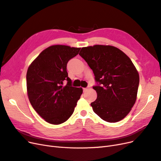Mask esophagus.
<instances>
[{
  "instance_id": "34e87169",
  "label": "esophagus",
  "mask_w": 161,
  "mask_h": 161,
  "mask_svg": "<svg viewBox=\"0 0 161 161\" xmlns=\"http://www.w3.org/2000/svg\"><path fill=\"white\" fill-rule=\"evenodd\" d=\"M89 89H90V87L88 86V87H86V88H83V91H86Z\"/></svg>"
}]
</instances>
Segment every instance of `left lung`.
Instances as JSON below:
<instances>
[{
    "label": "left lung",
    "instance_id": "left-lung-1",
    "mask_svg": "<svg viewBox=\"0 0 161 161\" xmlns=\"http://www.w3.org/2000/svg\"><path fill=\"white\" fill-rule=\"evenodd\" d=\"M79 55L94 73L98 85L96 100L91 103L95 113L108 122L123 119L137 98L139 74L130 58L112 46L82 47Z\"/></svg>",
    "mask_w": 161,
    "mask_h": 161
}]
</instances>
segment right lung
<instances>
[{
    "mask_svg": "<svg viewBox=\"0 0 161 161\" xmlns=\"http://www.w3.org/2000/svg\"><path fill=\"white\" fill-rule=\"evenodd\" d=\"M80 47L54 45L43 50L29 66L26 79L29 100L37 113L47 123H64L74 112L82 93L81 87L72 86L67 63ZM66 81L67 84L64 85Z\"/></svg>",
    "mask_w": 161,
    "mask_h": 161,
    "instance_id": "1",
    "label": "right lung"
}]
</instances>
